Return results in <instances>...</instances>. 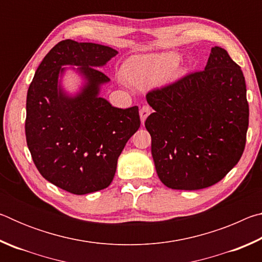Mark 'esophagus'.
I'll list each match as a JSON object with an SVG mask.
<instances>
[{
  "label": "esophagus",
  "mask_w": 262,
  "mask_h": 262,
  "mask_svg": "<svg viewBox=\"0 0 262 262\" xmlns=\"http://www.w3.org/2000/svg\"><path fill=\"white\" fill-rule=\"evenodd\" d=\"M150 113H151V108H150L148 105L142 106L141 110H140V117H141V121H142V123H144L145 119L148 118V115H149Z\"/></svg>",
  "instance_id": "obj_1"
}]
</instances>
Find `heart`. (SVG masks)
<instances>
[{
	"instance_id": "b5f03b06",
	"label": "heart",
	"mask_w": 262,
	"mask_h": 262,
	"mask_svg": "<svg viewBox=\"0 0 262 262\" xmlns=\"http://www.w3.org/2000/svg\"><path fill=\"white\" fill-rule=\"evenodd\" d=\"M178 63L179 56L176 53L135 56L126 63L123 76L132 86L148 89L170 78Z\"/></svg>"
}]
</instances>
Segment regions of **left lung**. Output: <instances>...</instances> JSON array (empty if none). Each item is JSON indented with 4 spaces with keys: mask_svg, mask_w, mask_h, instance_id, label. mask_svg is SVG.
<instances>
[{
    "mask_svg": "<svg viewBox=\"0 0 262 262\" xmlns=\"http://www.w3.org/2000/svg\"><path fill=\"white\" fill-rule=\"evenodd\" d=\"M145 97L155 110L145 120L152 158L167 187H209L239 162L250 110L245 77L224 48H211L205 70L154 89Z\"/></svg>",
    "mask_w": 262,
    "mask_h": 262,
    "instance_id": "obj_1",
    "label": "left lung"
}]
</instances>
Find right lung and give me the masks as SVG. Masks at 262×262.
Listing matches in <instances>:
<instances>
[{"label": "right lung", "instance_id": "obj_1", "mask_svg": "<svg viewBox=\"0 0 262 262\" xmlns=\"http://www.w3.org/2000/svg\"><path fill=\"white\" fill-rule=\"evenodd\" d=\"M118 54L92 42L62 40L43 57L26 97V143L40 174L69 193L83 195L112 183L118 158L141 125L139 107H113L98 96L110 81L97 67ZM64 64L81 67L88 84L76 97L57 88Z\"/></svg>", "mask_w": 262, "mask_h": 262}]
</instances>
